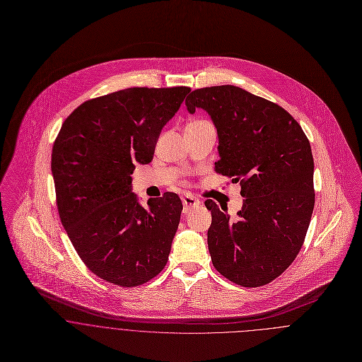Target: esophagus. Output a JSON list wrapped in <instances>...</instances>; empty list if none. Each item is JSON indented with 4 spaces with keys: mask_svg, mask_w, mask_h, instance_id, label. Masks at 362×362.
Returning <instances> with one entry per match:
<instances>
[{
    "mask_svg": "<svg viewBox=\"0 0 362 362\" xmlns=\"http://www.w3.org/2000/svg\"><path fill=\"white\" fill-rule=\"evenodd\" d=\"M182 202H183V212H185V214H187V212L192 211L193 208H197L201 204V201L199 200L197 197L192 196V194L183 196V197H182Z\"/></svg>",
    "mask_w": 362,
    "mask_h": 362,
    "instance_id": "esophagus-1",
    "label": "esophagus"
}]
</instances>
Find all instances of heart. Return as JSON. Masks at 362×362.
Returning a JSON list of instances; mask_svg holds the SVG:
<instances>
[{"label":"heart","mask_w":362,"mask_h":362,"mask_svg":"<svg viewBox=\"0 0 362 362\" xmlns=\"http://www.w3.org/2000/svg\"><path fill=\"white\" fill-rule=\"evenodd\" d=\"M199 122H204V121H196V122H193V123H199Z\"/></svg>","instance_id":"1"}]
</instances>
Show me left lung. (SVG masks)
Wrapping results in <instances>:
<instances>
[{
  "label": "left lung",
  "instance_id": "1",
  "mask_svg": "<svg viewBox=\"0 0 362 362\" xmlns=\"http://www.w3.org/2000/svg\"><path fill=\"white\" fill-rule=\"evenodd\" d=\"M186 107L211 115L219 137L215 170L240 182L244 197L238 219L205 201L212 264L243 287L268 284L294 261L310 226L315 205L310 141L281 105L236 86L197 88Z\"/></svg>",
  "mask_w": 362,
  "mask_h": 362
}]
</instances>
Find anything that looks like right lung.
Masks as SVG:
<instances>
[{"label":"right lung","instance_id":"right-lung-1","mask_svg":"<svg viewBox=\"0 0 362 362\" xmlns=\"http://www.w3.org/2000/svg\"><path fill=\"white\" fill-rule=\"evenodd\" d=\"M190 87H130L81 104L54 141L51 170L58 214L86 267L136 287L166 265L182 201L176 193L139 204L136 163L153 161L162 127Z\"/></svg>","mask_w":362,"mask_h":362}]
</instances>
